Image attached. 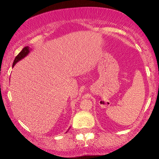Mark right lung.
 Returning a JSON list of instances; mask_svg holds the SVG:
<instances>
[{"label": "right lung", "instance_id": "obj_1", "mask_svg": "<svg viewBox=\"0 0 159 159\" xmlns=\"http://www.w3.org/2000/svg\"><path fill=\"white\" fill-rule=\"evenodd\" d=\"M30 51H31V48H30L29 46L25 47V48L21 50V52L16 57L15 60H14L13 61V63H12V67H13L14 66L18 63V62L21 61V60H22L23 58H25L27 55H28V54L30 53Z\"/></svg>", "mask_w": 159, "mask_h": 159}]
</instances>
